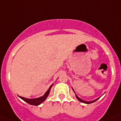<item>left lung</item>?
I'll return each mask as SVG.
<instances>
[{
    "label": "left lung",
    "mask_w": 121,
    "mask_h": 121,
    "mask_svg": "<svg viewBox=\"0 0 121 121\" xmlns=\"http://www.w3.org/2000/svg\"><path fill=\"white\" fill-rule=\"evenodd\" d=\"M72 89H73V88H72ZM73 91L74 93H75V91H74V90L73 89ZM75 95H76V98H77V99H78V100H79L80 102H83V103H85V104H91V103H93V102H95V101H96L97 100H98V99H99V98H97V99H95V100H91V101H86V100H83V99H81V98H79V97L78 96V95H76V94L75 93Z\"/></svg>",
    "instance_id": "obj_1"
}]
</instances>
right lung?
<instances>
[{"label": "right lung", "mask_w": 121, "mask_h": 121, "mask_svg": "<svg viewBox=\"0 0 121 121\" xmlns=\"http://www.w3.org/2000/svg\"><path fill=\"white\" fill-rule=\"evenodd\" d=\"M53 84L50 86V88H49L48 90L46 91L45 93L42 96H40L39 97V98H34V99H28V98H24V97H22V96H19V97L20 98H21L23 100H24L25 102L28 103L29 104L37 106V105H40V104L42 103V102H43V101H44L47 98V97L48 96L49 94H50V90H51V87L53 86Z\"/></svg>", "instance_id": "right-lung-1"}]
</instances>
